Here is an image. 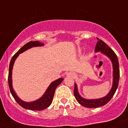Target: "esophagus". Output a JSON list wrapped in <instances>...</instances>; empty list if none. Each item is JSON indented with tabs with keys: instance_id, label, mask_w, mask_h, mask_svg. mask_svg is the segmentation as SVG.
<instances>
[{
	"instance_id": "obj_1",
	"label": "esophagus",
	"mask_w": 128,
	"mask_h": 128,
	"mask_svg": "<svg viewBox=\"0 0 128 128\" xmlns=\"http://www.w3.org/2000/svg\"><path fill=\"white\" fill-rule=\"evenodd\" d=\"M67 76H71V77H74L75 74L73 73V72H70V73H67Z\"/></svg>"
}]
</instances>
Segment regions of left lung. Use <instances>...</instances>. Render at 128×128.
Listing matches in <instances>:
<instances>
[{"instance_id": "8db88e82", "label": "left lung", "mask_w": 128, "mask_h": 128, "mask_svg": "<svg viewBox=\"0 0 128 128\" xmlns=\"http://www.w3.org/2000/svg\"><path fill=\"white\" fill-rule=\"evenodd\" d=\"M97 44H96V48H95V52H97L100 51L101 53L107 56L111 60L112 62L113 65V85L112 88L110 89L108 94L105 96L104 97L100 98H97V99H86L82 98L79 94L78 91L77 85L74 83V95L76 98V100L79 102V104H81L82 106L87 108H96L105 105L110 100L112 97L114 96L116 90L118 86L120 80V68H119V63H118V58L114 52V51L111 48L108 47L107 44H105L104 41L97 38Z\"/></svg>"}]
</instances>
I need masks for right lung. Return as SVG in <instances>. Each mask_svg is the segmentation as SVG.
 Here are the masks:
<instances>
[{
    "mask_svg": "<svg viewBox=\"0 0 128 128\" xmlns=\"http://www.w3.org/2000/svg\"><path fill=\"white\" fill-rule=\"evenodd\" d=\"M44 46L43 43L40 42L39 41H30L28 42L27 44L24 45L23 47H22L15 55L12 58V60L10 61V65H9V72H8V82L9 89H10V92L12 95L15 98V100L16 101V102L22 106L23 108L26 109L31 110H42L46 109V108L48 107L52 104V100H53L54 96L55 89L56 87L59 85L64 80V78H59L58 80L52 82L50 84L48 88L46 90V92L44 94L40 97L39 99L33 101L31 102H26L22 100L16 94L15 91L14 90L12 87V69L14 66V64L15 63V61L19 54H22V52H24L26 50L31 48L33 47H38V46Z\"/></svg>",
    "mask_w": 128,
    "mask_h": 128,
    "instance_id": "1",
    "label": "right lung"
}]
</instances>
